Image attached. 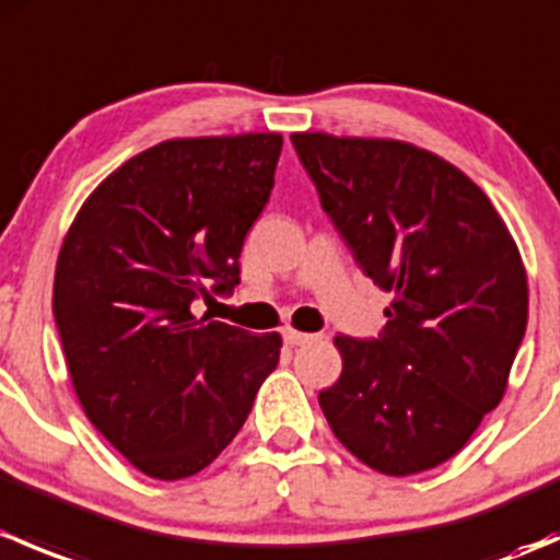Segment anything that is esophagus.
<instances>
[{"label": "esophagus", "instance_id": "34e87169", "mask_svg": "<svg viewBox=\"0 0 560 560\" xmlns=\"http://www.w3.org/2000/svg\"><path fill=\"white\" fill-rule=\"evenodd\" d=\"M284 341L290 343V347H303V343L314 341V336H312V332H301V330H292V327H287Z\"/></svg>", "mask_w": 560, "mask_h": 560}]
</instances>
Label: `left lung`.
<instances>
[{
  "label": "left lung",
  "mask_w": 560,
  "mask_h": 560,
  "mask_svg": "<svg viewBox=\"0 0 560 560\" xmlns=\"http://www.w3.org/2000/svg\"><path fill=\"white\" fill-rule=\"evenodd\" d=\"M319 202L393 303L380 338L336 336L330 431L389 477L460 453L501 404L528 322L517 244L482 189L404 140L292 135Z\"/></svg>",
  "instance_id": "obj_1"
}]
</instances>
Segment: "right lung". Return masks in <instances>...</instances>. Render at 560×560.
Listing matches in <instances>:
<instances>
[{
    "instance_id": "obj_1",
    "label": "right lung",
    "mask_w": 560,
    "mask_h": 560,
    "mask_svg": "<svg viewBox=\"0 0 560 560\" xmlns=\"http://www.w3.org/2000/svg\"><path fill=\"white\" fill-rule=\"evenodd\" d=\"M279 154V132L165 140L107 175L61 244L54 316L72 387L92 425L154 479L217 460L279 363V332L191 314L241 281Z\"/></svg>"
}]
</instances>
